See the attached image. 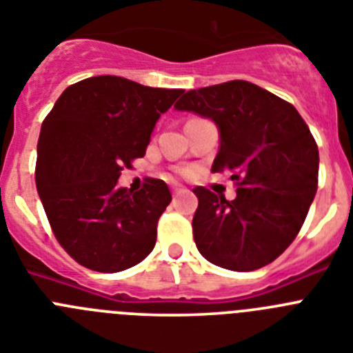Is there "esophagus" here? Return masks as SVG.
<instances>
[{"label":"esophagus","mask_w":353,"mask_h":353,"mask_svg":"<svg viewBox=\"0 0 353 353\" xmlns=\"http://www.w3.org/2000/svg\"><path fill=\"white\" fill-rule=\"evenodd\" d=\"M182 192H185V189H183L182 185H173V196H174V198L182 194Z\"/></svg>","instance_id":"obj_1"}]
</instances>
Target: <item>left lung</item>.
Masks as SVG:
<instances>
[{"label":"left lung","mask_w":353,"mask_h":353,"mask_svg":"<svg viewBox=\"0 0 353 353\" xmlns=\"http://www.w3.org/2000/svg\"><path fill=\"white\" fill-rule=\"evenodd\" d=\"M174 108L219 127L212 171L232 173L236 198L228 201L194 187L192 233L210 263L249 272L272 263L301 232L318 189V146L290 102L248 81L191 90Z\"/></svg>","instance_id":"1"}]
</instances>
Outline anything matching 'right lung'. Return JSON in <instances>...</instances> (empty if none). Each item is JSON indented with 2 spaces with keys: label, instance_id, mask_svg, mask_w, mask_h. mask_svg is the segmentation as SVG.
<instances>
[{
  "label": "right lung",
  "instance_id": "1",
  "mask_svg": "<svg viewBox=\"0 0 353 353\" xmlns=\"http://www.w3.org/2000/svg\"><path fill=\"white\" fill-rule=\"evenodd\" d=\"M182 93L125 77H88L70 84L42 121L37 191L56 240L86 269L120 272L154 249L170 189L159 179H146L138 192L117 182L145 155L155 121Z\"/></svg>",
  "mask_w": 353,
  "mask_h": 353
}]
</instances>
